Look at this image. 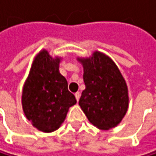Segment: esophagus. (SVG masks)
<instances>
[{
	"instance_id": "1",
	"label": "esophagus",
	"mask_w": 156,
	"mask_h": 156,
	"mask_svg": "<svg viewBox=\"0 0 156 156\" xmlns=\"http://www.w3.org/2000/svg\"><path fill=\"white\" fill-rule=\"evenodd\" d=\"M75 96H76V101H79V100H80V92H76V93L75 94Z\"/></svg>"
}]
</instances>
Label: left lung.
Instances as JSON below:
<instances>
[{
  "mask_svg": "<svg viewBox=\"0 0 156 156\" xmlns=\"http://www.w3.org/2000/svg\"><path fill=\"white\" fill-rule=\"evenodd\" d=\"M83 65L85 90L79 105L90 122L102 130L118 125L128 108V89L118 66L108 56L95 51L77 58Z\"/></svg>",
  "mask_w": 156,
  "mask_h": 156,
  "instance_id": "left-lung-1",
  "label": "left lung"
}]
</instances>
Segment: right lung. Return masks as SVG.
<instances>
[{
	"mask_svg": "<svg viewBox=\"0 0 156 156\" xmlns=\"http://www.w3.org/2000/svg\"><path fill=\"white\" fill-rule=\"evenodd\" d=\"M61 58L53 59L46 49L35 56L22 91L26 118L38 130L49 133L63 122L70 107L76 103L68 91L65 77L59 72Z\"/></svg>",
	"mask_w": 156,
	"mask_h": 156,
	"instance_id": "right-lung-1",
	"label": "right lung"
}]
</instances>
